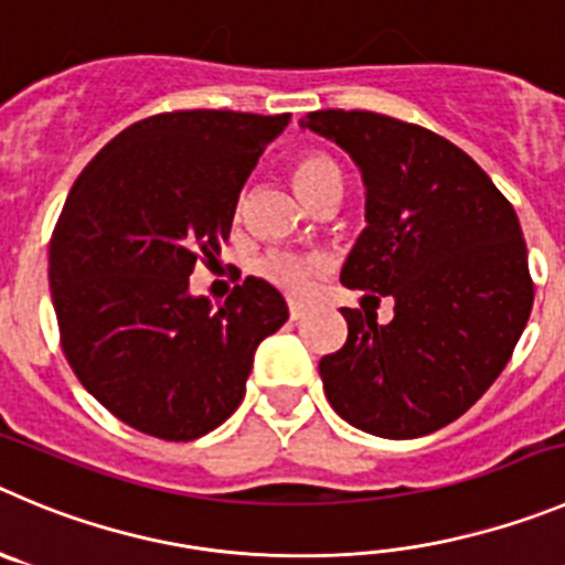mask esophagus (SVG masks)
<instances>
[{"mask_svg": "<svg viewBox=\"0 0 565 565\" xmlns=\"http://www.w3.org/2000/svg\"><path fill=\"white\" fill-rule=\"evenodd\" d=\"M303 315H307V307H303V303H300V300L289 298V318H292V320H300V318H303Z\"/></svg>", "mask_w": 565, "mask_h": 565, "instance_id": "34e87169", "label": "esophagus"}]
</instances>
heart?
Instances as JSON below:
<instances>
[{
  "label": "heart",
  "instance_id": "heart-1",
  "mask_svg": "<svg viewBox=\"0 0 565 565\" xmlns=\"http://www.w3.org/2000/svg\"><path fill=\"white\" fill-rule=\"evenodd\" d=\"M292 181L300 198L309 200V203H315L329 189H342V175L337 163L323 152H303L292 163ZM256 270L258 276L273 281L276 287L300 295L312 287L315 276L320 273V258L300 256L292 250H273L258 262Z\"/></svg>",
  "mask_w": 565,
  "mask_h": 565
}]
</instances>
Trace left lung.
Here are the masks:
<instances>
[{
    "label": "left lung",
    "mask_w": 565,
    "mask_h": 565,
    "mask_svg": "<svg viewBox=\"0 0 565 565\" xmlns=\"http://www.w3.org/2000/svg\"><path fill=\"white\" fill-rule=\"evenodd\" d=\"M300 128L334 141L365 181L367 228L348 289L390 295L393 320L342 309L348 340L320 360L342 420L390 440L460 418L513 356L535 287L513 205L449 139L371 110H315Z\"/></svg>",
    "instance_id": "1"
}]
</instances>
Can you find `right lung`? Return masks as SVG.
Listing matches in <instances>:
<instances>
[{
    "instance_id": "add662e5",
    "label": "right lung",
    "mask_w": 565,
    "mask_h": 565,
    "mask_svg": "<svg viewBox=\"0 0 565 565\" xmlns=\"http://www.w3.org/2000/svg\"><path fill=\"white\" fill-rule=\"evenodd\" d=\"M289 114L147 116L92 158L50 242L61 345L83 387L122 424L194 440L245 398L258 342L287 323L281 292L245 278L220 309L189 295L228 239L247 175Z\"/></svg>"
}]
</instances>
